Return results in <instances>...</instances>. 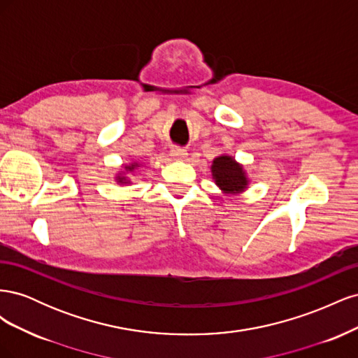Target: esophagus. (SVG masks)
Masks as SVG:
<instances>
[{
  "label": "esophagus",
  "instance_id": "1",
  "mask_svg": "<svg viewBox=\"0 0 358 358\" xmlns=\"http://www.w3.org/2000/svg\"><path fill=\"white\" fill-rule=\"evenodd\" d=\"M170 154H171V157L175 158V159H183V158H187V155H188L185 149L178 148V146H176V148H173Z\"/></svg>",
  "mask_w": 358,
  "mask_h": 358
}]
</instances>
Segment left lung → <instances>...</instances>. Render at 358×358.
<instances>
[{"instance_id":"8db88e82","label":"left lung","mask_w":358,"mask_h":358,"mask_svg":"<svg viewBox=\"0 0 358 358\" xmlns=\"http://www.w3.org/2000/svg\"><path fill=\"white\" fill-rule=\"evenodd\" d=\"M212 175L216 185H218L224 192H242L248 185V179L245 176L243 167L241 164H237V162L229 155H221L213 159Z\"/></svg>"}]
</instances>
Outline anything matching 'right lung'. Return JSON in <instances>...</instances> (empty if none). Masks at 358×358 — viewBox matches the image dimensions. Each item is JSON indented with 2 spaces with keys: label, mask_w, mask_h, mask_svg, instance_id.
Segmentation results:
<instances>
[{
  "label": "right lung",
  "mask_w": 358,
  "mask_h": 358,
  "mask_svg": "<svg viewBox=\"0 0 358 358\" xmlns=\"http://www.w3.org/2000/svg\"><path fill=\"white\" fill-rule=\"evenodd\" d=\"M136 167H137V164L134 162V164H131V166H125V170H127V171H133ZM122 175H124V173H119V176L116 178V179H117V182H121V183H128L129 180H128L125 176H122Z\"/></svg>",
  "instance_id": "add662e5"
}]
</instances>
